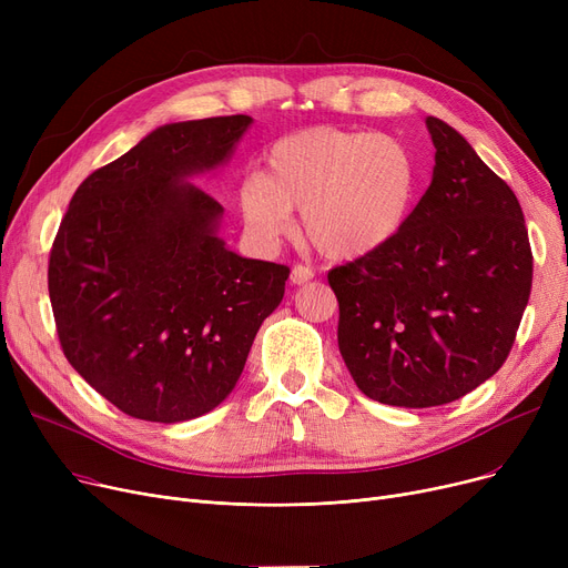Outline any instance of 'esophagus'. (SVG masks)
I'll list each match as a JSON object with an SVG mask.
<instances>
[{"label":"esophagus","instance_id":"34e87169","mask_svg":"<svg viewBox=\"0 0 568 568\" xmlns=\"http://www.w3.org/2000/svg\"><path fill=\"white\" fill-rule=\"evenodd\" d=\"M313 276H315V274H313L311 266H306V264H294V266H292V274H290V281H292L294 285H304V283H308Z\"/></svg>","mask_w":568,"mask_h":568}]
</instances>
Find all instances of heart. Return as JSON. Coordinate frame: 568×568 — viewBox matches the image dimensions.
Instances as JSON below:
<instances>
[{
    "instance_id": "1",
    "label": "heart",
    "mask_w": 568,
    "mask_h": 568,
    "mask_svg": "<svg viewBox=\"0 0 568 568\" xmlns=\"http://www.w3.org/2000/svg\"><path fill=\"white\" fill-rule=\"evenodd\" d=\"M419 182L412 149L384 133L315 126L272 144L262 174L236 191L239 214L255 242L272 246L292 232L326 260H356L403 230Z\"/></svg>"
}]
</instances>
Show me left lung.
I'll return each mask as SVG.
<instances>
[{
    "label": "left lung",
    "instance_id": "8db88e82",
    "mask_svg": "<svg viewBox=\"0 0 568 568\" xmlns=\"http://www.w3.org/2000/svg\"><path fill=\"white\" fill-rule=\"evenodd\" d=\"M433 182L379 251L334 266L338 347L359 389L384 405L463 398L509 356L531 292L516 193L437 116Z\"/></svg>",
    "mask_w": 568,
    "mask_h": 568
}]
</instances>
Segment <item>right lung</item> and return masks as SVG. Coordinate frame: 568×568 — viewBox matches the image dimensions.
<instances>
[{"mask_svg": "<svg viewBox=\"0 0 568 568\" xmlns=\"http://www.w3.org/2000/svg\"><path fill=\"white\" fill-rule=\"evenodd\" d=\"M248 114L165 124L78 186L48 292L69 364L116 409L179 424L221 405L290 268L216 234L223 206L186 182L225 163Z\"/></svg>", "mask_w": 568, "mask_h": 568, "instance_id": "1", "label": "right lung"}]
</instances>
